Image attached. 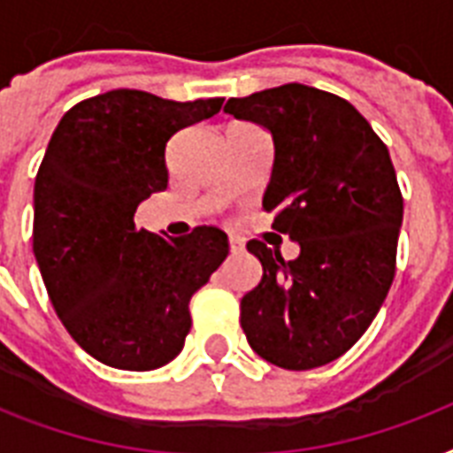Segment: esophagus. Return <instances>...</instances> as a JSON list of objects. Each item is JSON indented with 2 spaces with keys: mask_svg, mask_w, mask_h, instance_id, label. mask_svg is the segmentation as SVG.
<instances>
[{
  "mask_svg": "<svg viewBox=\"0 0 453 453\" xmlns=\"http://www.w3.org/2000/svg\"><path fill=\"white\" fill-rule=\"evenodd\" d=\"M227 244H230V254H242V251H244V242H242L240 237H230Z\"/></svg>",
  "mask_w": 453,
  "mask_h": 453,
  "instance_id": "1",
  "label": "esophagus"
}]
</instances>
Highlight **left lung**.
Wrapping results in <instances>:
<instances>
[{
	"label": "left lung",
	"instance_id": "1",
	"mask_svg": "<svg viewBox=\"0 0 453 453\" xmlns=\"http://www.w3.org/2000/svg\"><path fill=\"white\" fill-rule=\"evenodd\" d=\"M223 110L273 138L263 209L298 244L284 261L249 242L263 277L242 298V329L270 365H329L369 329L393 284L404 204L388 148L350 103L305 84L230 98Z\"/></svg>",
	"mask_w": 453,
	"mask_h": 453
}]
</instances>
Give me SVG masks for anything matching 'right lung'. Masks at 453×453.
Wrapping results in <instances>:
<instances>
[{
	"label": "right lung",
	"instance_id": "obj_1",
	"mask_svg": "<svg viewBox=\"0 0 453 453\" xmlns=\"http://www.w3.org/2000/svg\"><path fill=\"white\" fill-rule=\"evenodd\" d=\"M220 105L117 88L67 110L49 141L35 178L32 251L63 326L103 365H169L190 331L192 294L226 261L219 227L162 237L134 220L169 185V138Z\"/></svg>",
	"mask_w": 453,
	"mask_h": 453
}]
</instances>
